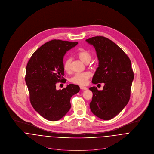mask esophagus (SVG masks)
I'll return each instance as SVG.
<instances>
[{
	"instance_id": "34e87169",
	"label": "esophagus",
	"mask_w": 154,
	"mask_h": 154,
	"mask_svg": "<svg viewBox=\"0 0 154 154\" xmlns=\"http://www.w3.org/2000/svg\"><path fill=\"white\" fill-rule=\"evenodd\" d=\"M80 88L82 89V90H87L88 88L87 87H82V86H81Z\"/></svg>"
}]
</instances>
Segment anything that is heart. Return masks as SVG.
Masks as SVG:
<instances>
[{"mask_svg": "<svg viewBox=\"0 0 154 154\" xmlns=\"http://www.w3.org/2000/svg\"><path fill=\"white\" fill-rule=\"evenodd\" d=\"M78 56L83 62L87 63L92 58L91 53L87 50L82 49L78 53ZM70 59H66L63 62V67L65 71L67 72L70 70ZM91 76V74L88 72H84L81 73H76L74 74L70 79L71 82L79 85H85L87 84L88 79Z\"/></svg>", "mask_w": 154, "mask_h": 154, "instance_id": "heart-1", "label": "heart"}]
</instances>
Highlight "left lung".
I'll return each instance as SVG.
<instances>
[{
	"instance_id": "8db88e82",
	"label": "left lung",
	"mask_w": 154,
	"mask_h": 154,
	"mask_svg": "<svg viewBox=\"0 0 154 154\" xmlns=\"http://www.w3.org/2000/svg\"><path fill=\"white\" fill-rule=\"evenodd\" d=\"M95 48L99 63L92 83H104L102 91L92 87L89 107L92 113L103 120L116 116L128 104L134 74L131 62L117 44L103 36L86 40Z\"/></svg>"
}]
</instances>
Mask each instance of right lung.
<instances>
[{"label": "right lung", "instance_id": "add662e5", "mask_svg": "<svg viewBox=\"0 0 154 154\" xmlns=\"http://www.w3.org/2000/svg\"><path fill=\"white\" fill-rule=\"evenodd\" d=\"M78 43L53 40L37 49L31 56L26 67L25 82L31 104L44 119L57 121L70 110V98L80 88L74 84L57 90L56 84L66 82L63 78V59L66 51Z\"/></svg>", "mask_w": 154, "mask_h": 154}]
</instances>
